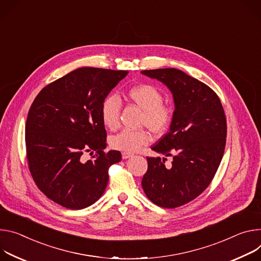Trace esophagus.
<instances>
[{
    "mask_svg": "<svg viewBox=\"0 0 261 261\" xmlns=\"http://www.w3.org/2000/svg\"><path fill=\"white\" fill-rule=\"evenodd\" d=\"M133 155H134V154H133V153H130V152H125V151H124V152H122V159H123V160L129 159V158H130V156H133Z\"/></svg>",
    "mask_w": 261,
    "mask_h": 261,
    "instance_id": "34e87169",
    "label": "esophagus"
}]
</instances>
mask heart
I'll list each match as a JSON object with an SVG mask.
<instances>
[{
	"mask_svg": "<svg viewBox=\"0 0 261 261\" xmlns=\"http://www.w3.org/2000/svg\"><path fill=\"white\" fill-rule=\"evenodd\" d=\"M128 101L143 110L141 125L148 127L155 136L165 134L172 122L173 114L171 109L163 103L162 92L150 84H139L128 88L125 92ZM120 101L115 95H109L100 103V118L102 124L114 130L119 126ZM150 141V135L145 129H123L112 136L109 140L113 149L132 152L138 150Z\"/></svg>",
	"mask_w": 261,
	"mask_h": 261,
	"instance_id": "heart-1",
	"label": "heart"
}]
</instances>
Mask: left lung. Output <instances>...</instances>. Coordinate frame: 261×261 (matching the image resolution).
<instances>
[{
	"label": "left lung",
	"instance_id": "obj_1",
	"mask_svg": "<svg viewBox=\"0 0 261 261\" xmlns=\"http://www.w3.org/2000/svg\"><path fill=\"white\" fill-rule=\"evenodd\" d=\"M163 82L174 98L170 130L151 147L167 159L147 156L142 188L154 204L175 208L189 203L211 185L222 161L227 135L223 106L207 85L176 68L143 70Z\"/></svg>",
	"mask_w": 261,
	"mask_h": 261
}]
</instances>
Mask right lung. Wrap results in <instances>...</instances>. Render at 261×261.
Returning <instances> with one entry per match:
<instances>
[{
  "mask_svg": "<svg viewBox=\"0 0 261 261\" xmlns=\"http://www.w3.org/2000/svg\"><path fill=\"white\" fill-rule=\"evenodd\" d=\"M127 73L77 68L45 86L29 110V170L38 189L63 207L92 205L107 188L109 168L121 161L120 151L105 152L100 103ZM87 153L93 155L89 160L84 158Z\"/></svg>",
  "mask_w": 261,
  "mask_h": 261,
  "instance_id": "obj_1",
  "label": "right lung"
}]
</instances>
